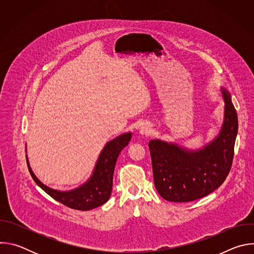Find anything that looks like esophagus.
<instances>
[{
	"label": "esophagus",
	"instance_id": "obj_1",
	"mask_svg": "<svg viewBox=\"0 0 254 254\" xmlns=\"http://www.w3.org/2000/svg\"><path fill=\"white\" fill-rule=\"evenodd\" d=\"M139 133L142 134V135H146V134H149V132L151 131V127L149 124H143L139 127V129H138Z\"/></svg>",
	"mask_w": 254,
	"mask_h": 254
}]
</instances>
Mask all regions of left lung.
Returning a JSON list of instances; mask_svg holds the SVG:
<instances>
[{"instance_id": "1", "label": "left lung", "mask_w": 254, "mask_h": 254, "mask_svg": "<svg viewBox=\"0 0 254 254\" xmlns=\"http://www.w3.org/2000/svg\"><path fill=\"white\" fill-rule=\"evenodd\" d=\"M224 120L219 134L200 150L189 151L160 139L149 142L154 183L167 201L190 202L220 187L233 161L238 120L230 93L222 88Z\"/></svg>"}]
</instances>
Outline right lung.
<instances>
[{"instance_id": "obj_1", "label": "right lung", "mask_w": 254, "mask_h": 254, "mask_svg": "<svg viewBox=\"0 0 254 254\" xmlns=\"http://www.w3.org/2000/svg\"><path fill=\"white\" fill-rule=\"evenodd\" d=\"M130 138L131 133L127 132L108 141L99 155L90 179L79 188L68 192L57 191L44 185L34 175L27 162L28 169L35 183L56 201L75 210H91L103 205L110 199L117 159L122 150L127 146Z\"/></svg>"}]
</instances>
